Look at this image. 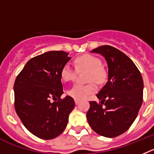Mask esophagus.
<instances>
[{
	"label": "esophagus",
	"mask_w": 154,
	"mask_h": 154,
	"mask_svg": "<svg viewBox=\"0 0 154 154\" xmlns=\"http://www.w3.org/2000/svg\"><path fill=\"white\" fill-rule=\"evenodd\" d=\"M74 101H75V103H76V104H78V103H79V100H78L74 99Z\"/></svg>",
	"instance_id": "34e87169"
}]
</instances>
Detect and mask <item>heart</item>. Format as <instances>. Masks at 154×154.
I'll use <instances>...</instances> for the list:
<instances>
[{"label":"heart","instance_id":"b5f03b06","mask_svg":"<svg viewBox=\"0 0 154 154\" xmlns=\"http://www.w3.org/2000/svg\"><path fill=\"white\" fill-rule=\"evenodd\" d=\"M76 68L78 70H89V81L102 83L106 79V74L104 69L101 67V61L96 57L91 54H84L78 57L74 60ZM60 77L63 81H71L76 78V72L69 64L64 65L60 71ZM97 91V86L95 83L87 85L76 84L68 91V94L78 100L87 99L91 94Z\"/></svg>","mask_w":154,"mask_h":154}]
</instances>
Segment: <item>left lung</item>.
Masks as SVG:
<instances>
[{"label":"left lung","mask_w":154,"mask_h":154,"mask_svg":"<svg viewBox=\"0 0 154 154\" xmlns=\"http://www.w3.org/2000/svg\"><path fill=\"white\" fill-rule=\"evenodd\" d=\"M108 66V80L97 97L100 103L90 102L87 113L94 131L105 137H115L130 128L143 103V82L134 62L123 52L109 45L94 49Z\"/></svg>","instance_id":"8db88e82"}]
</instances>
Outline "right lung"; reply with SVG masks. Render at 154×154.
Masks as SVG:
<instances>
[{
    "mask_svg": "<svg viewBox=\"0 0 154 154\" xmlns=\"http://www.w3.org/2000/svg\"><path fill=\"white\" fill-rule=\"evenodd\" d=\"M64 51H48L31 58L17 75L14 85V106L24 127L43 140L63 132L74 99L63 94L60 71L70 60ZM55 100L53 103L50 101Z\"/></svg>",
    "mask_w": 154,
    "mask_h": 154,
    "instance_id": "1",
    "label": "right lung"
}]
</instances>
